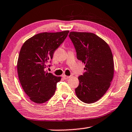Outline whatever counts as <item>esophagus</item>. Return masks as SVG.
<instances>
[{"mask_svg": "<svg viewBox=\"0 0 132 132\" xmlns=\"http://www.w3.org/2000/svg\"><path fill=\"white\" fill-rule=\"evenodd\" d=\"M62 77L64 79H68L69 78H70V76H66V75H63Z\"/></svg>", "mask_w": 132, "mask_h": 132, "instance_id": "1", "label": "esophagus"}]
</instances>
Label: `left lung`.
<instances>
[{
	"label": "left lung",
	"instance_id": "obj_1",
	"mask_svg": "<svg viewBox=\"0 0 132 132\" xmlns=\"http://www.w3.org/2000/svg\"><path fill=\"white\" fill-rule=\"evenodd\" d=\"M69 36L76 51L77 59L84 63L86 72L78 77L77 97L86 103L99 100L109 88L114 75L111 49L104 40L93 33L71 32Z\"/></svg>",
	"mask_w": 132,
	"mask_h": 132
}]
</instances>
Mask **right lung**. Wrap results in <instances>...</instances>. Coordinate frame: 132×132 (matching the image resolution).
<instances>
[{"mask_svg":"<svg viewBox=\"0 0 132 132\" xmlns=\"http://www.w3.org/2000/svg\"><path fill=\"white\" fill-rule=\"evenodd\" d=\"M69 32L39 33L27 40L21 47L17 63L19 79L29 99L35 103H45L55 92L61 77L48 73L45 69Z\"/></svg>","mask_w":132,"mask_h":132,"instance_id":"add662e5","label":"right lung"}]
</instances>
